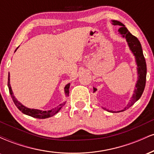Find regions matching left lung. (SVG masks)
I'll return each instance as SVG.
<instances>
[{"instance_id": "8db88e82", "label": "left lung", "mask_w": 154, "mask_h": 154, "mask_svg": "<svg viewBox=\"0 0 154 154\" xmlns=\"http://www.w3.org/2000/svg\"><path fill=\"white\" fill-rule=\"evenodd\" d=\"M112 24L114 25H119L121 26V27L119 29V31L120 34L122 35V36L123 38H126L127 42L129 45V48L131 50V51L135 56L136 63H137V83L135 85V89L134 91V93L132 95L131 99L130 100L128 105L126 106V107L123 109V110L118 111H124L127 109H128L130 106H132L134 103L137 101V100H139V98H140L141 95H142L143 91L145 89V86H146V72H147V68H146V59H145L143 54V50L142 47H141V44L140 43L136 37L132 35L130 32L128 31V29L125 27V26L122 23H121L119 21L116 20H112ZM97 91L96 88H93V92H95ZM103 109L106 110V109L103 108ZM108 111V110H107ZM112 112V111H111Z\"/></svg>"}]
</instances>
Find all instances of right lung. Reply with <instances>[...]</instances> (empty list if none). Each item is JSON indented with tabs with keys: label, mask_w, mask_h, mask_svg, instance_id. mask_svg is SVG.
I'll use <instances>...</instances> for the list:
<instances>
[{
	"label": "right lung",
	"mask_w": 154,
	"mask_h": 154,
	"mask_svg": "<svg viewBox=\"0 0 154 154\" xmlns=\"http://www.w3.org/2000/svg\"><path fill=\"white\" fill-rule=\"evenodd\" d=\"M19 47H17L18 48ZM17 48L16 49L15 51L17 50ZM69 86H70V83L67 84L64 88V93L66 94V96L69 95ZM8 89H9V93L11 94V96L12 100H13L14 103L16 105L18 109L20 110L23 114H26V115L32 116V117L35 118H38V119H45V118H48L51 117V116H53L55 115L56 114H57L58 112L60 111V109L63 107V106L64 105L66 102H63V103L59 104L58 106L54 108V109H51L49 111H42V110H39V109H29V108L24 106V105H22L20 102L17 100V98H15V96L14 95L13 91H12L11 87L10 85V75H8Z\"/></svg>",
	"instance_id": "1"
}]
</instances>
